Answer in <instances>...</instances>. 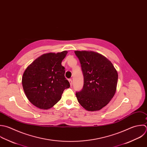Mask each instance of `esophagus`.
Returning a JSON list of instances; mask_svg holds the SVG:
<instances>
[{"label": "esophagus", "mask_w": 147, "mask_h": 147, "mask_svg": "<svg viewBox=\"0 0 147 147\" xmlns=\"http://www.w3.org/2000/svg\"><path fill=\"white\" fill-rule=\"evenodd\" d=\"M69 84H70V86H72V80H71V79H69Z\"/></svg>", "instance_id": "obj_1"}]
</instances>
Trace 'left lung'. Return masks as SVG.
Listing matches in <instances>:
<instances>
[{"instance_id":"8db88e82","label":"left lung","mask_w":147,"mask_h":147,"mask_svg":"<svg viewBox=\"0 0 147 147\" xmlns=\"http://www.w3.org/2000/svg\"><path fill=\"white\" fill-rule=\"evenodd\" d=\"M84 75V87L76 97L88 111H97L105 107L115 96L118 73L105 56L93 51H74Z\"/></svg>"}]
</instances>
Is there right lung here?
<instances>
[{"label": "right lung", "mask_w": 147, "mask_h": 147, "mask_svg": "<svg viewBox=\"0 0 147 147\" xmlns=\"http://www.w3.org/2000/svg\"><path fill=\"white\" fill-rule=\"evenodd\" d=\"M67 51L41 55L24 70L22 83L29 101L40 109H49L61 98L65 89L70 88L61 63Z\"/></svg>", "instance_id": "obj_1"}]
</instances>
